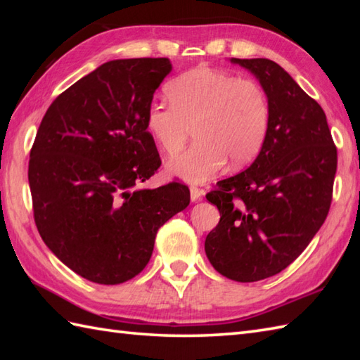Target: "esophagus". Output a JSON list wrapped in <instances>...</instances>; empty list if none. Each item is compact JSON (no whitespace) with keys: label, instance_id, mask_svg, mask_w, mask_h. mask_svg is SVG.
Wrapping results in <instances>:
<instances>
[{"label":"esophagus","instance_id":"34e87169","mask_svg":"<svg viewBox=\"0 0 360 360\" xmlns=\"http://www.w3.org/2000/svg\"><path fill=\"white\" fill-rule=\"evenodd\" d=\"M202 195H204V192H202L201 188H198V187H195V186L190 187V200H192L193 202L200 201L201 198H202Z\"/></svg>","mask_w":360,"mask_h":360}]
</instances>
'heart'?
<instances>
[{
	"label": "heart",
	"mask_w": 360,
	"mask_h": 360,
	"mask_svg": "<svg viewBox=\"0 0 360 360\" xmlns=\"http://www.w3.org/2000/svg\"><path fill=\"white\" fill-rule=\"evenodd\" d=\"M170 105L153 102L145 114L151 139L167 156L179 153L193 129L196 143L167 162L186 182H204L229 162L243 168L262 151L271 110L263 88L215 68H196L167 85Z\"/></svg>",
	"instance_id": "b5f03b06"
}]
</instances>
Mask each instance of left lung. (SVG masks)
<instances>
[{
    "label": "left lung",
    "instance_id": "left-lung-1",
    "mask_svg": "<svg viewBox=\"0 0 360 360\" xmlns=\"http://www.w3.org/2000/svg\"><path fill=\"white\" fill-rule=\"evenodd\" d=\"M231 62L259 82L271 124L250 167L205 195L221 218L204 248L221 275L250 283L288 267L325 223L338 150L322 106L280 65L267 58Z\"/></svg>",
    "mask_w": 360,
    "mask_h": 360
}]
</instances>
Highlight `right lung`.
Listing matches in <instances>:
<instances>
[{"mask_svg": "<svg viewBox=\"0 0 360 360\" xmlns=\"http://www.w3.org/2000/svg\"><path fill=\"white\" fill-rule=\"evenodd\" d=\"M168 58H122L89 72L46 111L29 159L34 218L46 246L98 285L131 280L160 226L190 204L181 182L139 188L160 165L145 127Z\"/></svg>", "mask_w": 360, "mask_h": 360, "instance_id": "1", "label": "right lung"}]
</instances>
